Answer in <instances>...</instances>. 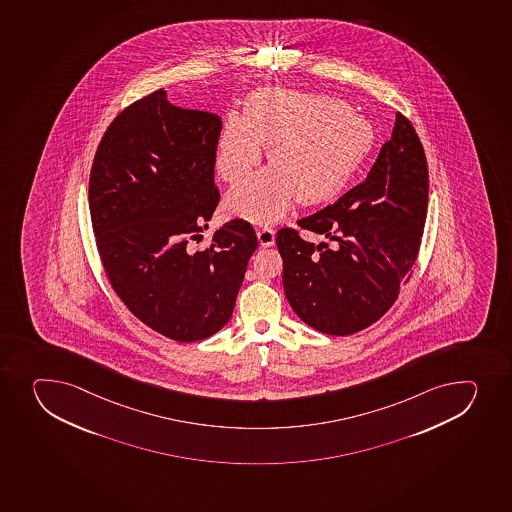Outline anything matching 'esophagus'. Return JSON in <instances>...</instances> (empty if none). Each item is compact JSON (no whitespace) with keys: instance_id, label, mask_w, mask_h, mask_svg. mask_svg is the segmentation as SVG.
Masks as SVG:
<instances>
[{"instance_id":"34e87169","label":"esophagus","mask_w":512,"mask_h":512,"mask_svg":"<svg viewBox=\"0 0 512 512\" xmlns=\"http://www.w3.org/2000/svg\"><path fill=\"white\" fill-rule=\"evenodd\" d=\"M257 237H259V243L262 247H272L275 242V232L270 227H260L257 230Z\"/></svg>"}]
</instances>
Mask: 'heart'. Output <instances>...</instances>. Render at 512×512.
<instances>
[{
	"label": "heart",
	"instance_id": "heart-1",
	"mask_svg": "<svg viewBox=\"0 0 512 512\" xmlns=\"http://www.w3.org/2000/svg\"><path fill=\"white\" fill-rule=\"evenodd\" d=\"M269 147L272 167L228 193L233 217L274 223L295 198L304 205L334 198L374 150L367 118L337 98L267 88L248 98L242 117L230 115L215 147V170L223 182L247 177Z\"/></svg>",
	"mask_w": 512,
	"mask_h": 512
}]
</instances>
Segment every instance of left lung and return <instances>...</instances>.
I'll return each instance as SVG.
<instances>
[{
  "instance_id": "obj_1",
  "label": "left lung",
  "mask_w": 512,
  "mask_h": 512,
  "mask_svg": "<svg viewBox=\"0 0 512 512\" xmlns=\"http://www.w3.org/2000/svg\"><path fill=\"white\" fill-rule=\"evenodd\" d=\"M429 200L424 147L397 113L389 142L364 182L297 225L327 242H305L295 228L275 237L290 307L322 334L352 335L374 324L412 275Z\"/></svg>"
}]
</instances>
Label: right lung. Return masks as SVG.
<instances>
[{"label": "right lung", "mask_w": 512, "mask_h": 512, "mask_svg": "<svg viewBox=\"0 0 512 512\" xmlns=\"http://www.w3.org/2000/svg\"><path fill=\"white\" fill-rule=\"evenodd\" d=\"M217 115L183 110L160 88L118 113L93 158L88 203L108 282L143 324L177 342L217 334L232 317L259 240L230 220L202 238L220 193L213 182ZM198 243V241H197Z\"/></svg>", "instance_id": "add662e5"}]
</instances>
